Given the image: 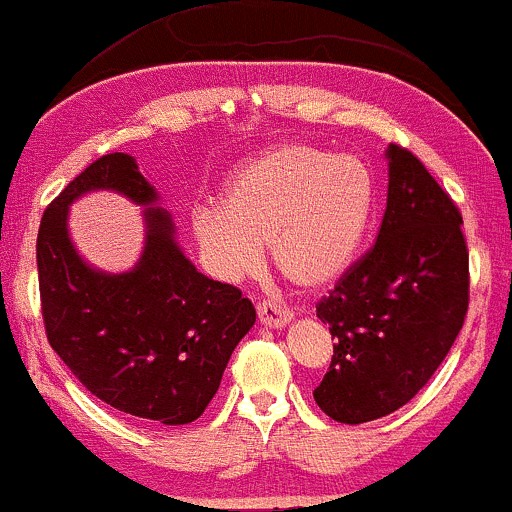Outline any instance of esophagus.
Returning <instances> with one entry per match:
<instances>
[{
    "label": "esophagus",
    "instance_id": "obj_1",
    "mask_svg": "<svg viewBox=\"0 0 512 512\" xmlns=\"http://www.w3.org/2000/svg\"><path fill=\"white\" fill-rule=\"evenodd\" d=\"M258 320L266 329H280L293 320V312L288 307H280L276 302H261L258 305Z\"/></svg>",
    "mask_w": 512,
    "mask_h": 512
}]
</instances>
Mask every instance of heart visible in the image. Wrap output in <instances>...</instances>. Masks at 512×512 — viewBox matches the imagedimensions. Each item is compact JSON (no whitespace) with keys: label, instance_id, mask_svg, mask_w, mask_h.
Wrapping results in <instances>:
<instances>
[{"label":"heart","instance_id":"obj_1","mask_svg":"<svg viewBox=\"0 0 512 512\" xmlns=\"http://www.w3.org/2000/svg\"><path fill=\"white\" fill-rule=\"evenodd\" d=\"M373 205L376 183L361 158L285 144L234 168L222 207H195L190 234L210 276L222 283L256 276L268 244L283 276L305 290H324L354 266Z\"/></svg>","mask_w":512,"mask_h":512}]
</instances>
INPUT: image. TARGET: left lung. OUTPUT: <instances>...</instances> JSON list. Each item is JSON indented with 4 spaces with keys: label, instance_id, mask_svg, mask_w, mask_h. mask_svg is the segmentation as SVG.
Segmentation results:
<instances>
[{
    "label": "left lung",
    "instance_id": "obj_1",
    "mask_svg": "<svg viewBox=\"0 0 512 512\" xmlns=\"http://www.w3.org/2000/svg\"><path fill=\"white\" fill-rule=\"evenodd\" d=\"M386 161L376 244L317 305L337 344L312 395L344 425L386 417L415 398L469 307V251L452 197L405 148L390 144Z\"/></svg>",
    "mask_w": 512,
    "mask_h": 512
}]
</instances>
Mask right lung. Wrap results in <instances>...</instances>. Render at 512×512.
<instances>
[{"mask_svg": "<svg viewBox=\"0 0 512 512\" xmlns=\"http://www.w3.org/2000/svg\"><path fill=\"white\" fill-rule=\"evenodd\" d=\"M97 189L145 207V249L129 272H100L69 239V205ZM158 202L129 153L87 166L43 212L38 285L48 342L82 386L151 425H188L210 405L256 310L234 285L192 266Z\"/></svg>", "mask_w": 512, "mask_h": 512, "instance_id": "right-lung-1", "label": "right lung"}]
</instances>
